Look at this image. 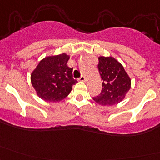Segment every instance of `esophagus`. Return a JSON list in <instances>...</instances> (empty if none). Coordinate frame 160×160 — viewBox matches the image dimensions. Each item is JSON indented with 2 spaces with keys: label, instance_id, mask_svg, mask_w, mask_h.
I'll return each mask as SVG.
<instances>
[{
  "label": "esophagus",
  "instance_id": "obj_1",
  "mask_svg": "<svg viewBox=\"0 0 160 160\" xmlns=\"http://www.w3.org/2000/svg\"><path fill=\"white\" fill-rule=\"evenodd\" d=\"M80 81H83V82H85L86 81V77H84V76H81L80 78Z\"/></svg>",
  "mask_w": 160,
  "mask_h": 160
}]
</instances>
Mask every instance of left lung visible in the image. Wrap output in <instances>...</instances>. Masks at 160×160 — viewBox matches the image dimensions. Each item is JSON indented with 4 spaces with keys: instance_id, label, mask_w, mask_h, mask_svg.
<instances>
[{
    "instance_id": "8db88e82",
    "label": "left lung",
    "mask_w": 160,
    "mask_h": 160,
    "mask_svg": "<svg viewBox=\"0 0 160 160\" xmlns=\"http://www.w3.org/2000/svg\"><path fill=\"white\" fill-rule=\"evenodd\" d=\"M98 68L102 80V90L93 101L102 106L122 102L130 90L132 80L120 62L113 56L98 57Z\"/></svg>"
}]
</instances>
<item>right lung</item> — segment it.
I'll return each mask as SVG.
<instances>
[{
  "label": "right lung",
  "mask_w": 160,
  "mask_h": 160,
  "mask_svg": "<svg viewBox=\"0 0 160 160\" xmlns=\"http://www.w3.org/2000/svg\"><path fill=\"white\" fill-rule=\"evenodd\" d=\"M70 56L63 52L39 61L31 73V83L38 98L47 102H59L67 98L77 83L72 69L67 67Z\"/></svg>",
  "instance_id": "obj_1"
}]
</instances>
